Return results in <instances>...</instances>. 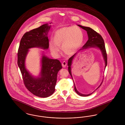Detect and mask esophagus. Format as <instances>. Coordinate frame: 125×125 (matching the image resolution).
<instances>
[{
  "instance_id": "esophagus-1",
  "label": "esophagus",
  "mask_w": 125,
  "mask_h": 125,
  "mask_svg": "<svg viewBox=\"0 0 125 125\" xmlns=\"http://www.w3.org/2000/svg\"><path fill=\"white\" fill-rule=\"evenodd\" d=\"M62 66L64 68V67H65V66H66V62L65 61H63V62H62Z\"/></svg>"
}]
</instances>
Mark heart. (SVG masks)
I'll use <instances>...</instances> for the list:
<instances>
[{"instance_id":"b5f03b06","label":"heart","mask_w":125,"mask_h":125,"mask_svg":"<svg viewBox=\"0 0 125 125\" xmlns=\"http://www.w3.org/2000/svg\"><path fill=\"white\" fill-rule=\"evenodd\" d=\"M83 41L82 30L74 26L64 27L57 30L54 33L53 41L49 42V48L55 57L60 51V46L65 53H75L81 47Z\"/></svg>"}]
</instances>
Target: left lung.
Instances as JSON below:
<instances>
[{"label": "left lung", "instance_id": "8db88e82", "mask_svg": "<svg viewBox=\"0 0 125 125\" xmlns=\"http://www.w3.org/2000/svg\"><path fill=\"white\" fill-rule=\"evenodd\" d=\"M78 26L87 31L88 36V40L87 41V42H86V43L83 45V48L82 49H81L80 50H79L78 51V52H77L76 53L74 54L72 57H71L68 60V70L69 73H70V74L71 76L73 81V76H72V75L71 65L72 64H73V60L75 59L77 54L79 52L86 50H88L89 49H92V48L98 49L100 51L101 53H102V56H103V59H104V64H105L104 69H105L106 66H107V54H106V50H105L104 42V39H103V38L101 36V35L100 34H99L98 33H97L94 30L92 29L91 28H90L89 27H84V26H81V25H78ZM102 82H103V81H102ZM102 82L101 84H100V85L95 89V90L100 87L102 83H103ZM73 84H74V90H75V91L76 92V93L78 95H79L80 96H89V95H91L95 91V90H94L92 93H90L89 94H82V93H80V92H79L78 91L77 89L75 87V85L74 83V82H73Z\"/></svg>", "mask_w": 125, "mask_h": 125}]
</instances>
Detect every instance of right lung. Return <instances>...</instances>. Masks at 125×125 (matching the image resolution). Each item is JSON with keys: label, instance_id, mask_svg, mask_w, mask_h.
<instances>
[{"label": "right lung", "instance_id": "right-lung-1", "mask_svg": "<svg viewBox=\"0 0 125 125\" xmlns=\"http://www.w3.org/2000/svg\"><path fill=\"white\" fill-rule=\"evenodd\" d=\"M51 27V25L46 23L26 32L21 39L18 50V66L26 87L34 95L43 98L53 94L57 74L62 68L61 64L59 60L49 58L44 53V52L42 51L40 71L38 76H35L27 69L25 61L30 49L38 48L44 50L48 49L47 36Z\"/></svg>", "mask_w": 125, "mask_h": 125}]
</instances>
